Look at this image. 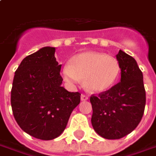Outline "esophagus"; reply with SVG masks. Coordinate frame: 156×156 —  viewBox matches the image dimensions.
Wrapping results in <instances>:
<instances>
[{
  "label": "esophagus",
  "mask_w": 156,
  "mask_h": 156,
  "mask_svg": "<svg viewBox=\"0 0 156 156\" xmlns=\"http://www.w3.org/2000/svg\"><path fill=\"white\" fill-rule=\"evenodd\" d=\"M88 99V97L87 95H84V94H82L81 95V100L82 101H87Z\"/></svg>",
  "instance_id": "esophagus-1"
}]
</instances>
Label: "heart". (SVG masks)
<instances>
[{
    "mask_svg": "<svg viewBox=\"0 0 156 156\" xmlns=\"http://www.w3.org/2000/svg\"><path fill=\"white\" fill-rule=\"evenodd\" d=\"M120 73L121 67L115 58L92 51L75 55L62 72L63 79L70 84L83 79L85 89L93 93H103L113 87Z\"/></svg>",
    "mask_w": 156,
    "mask_h": 156,
    "instance_id": "1",
    "label": "heart"
}]
</instances>
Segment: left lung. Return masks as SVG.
Masks as SVG:
<instances>
[{"label":"left lung","mask_w":156,"mask_h":156,"mask_svg":"<svg viewBox=\"0 0 156 156\" xmlns=\"http://www.w3.org/2000/svg\"><path fill=\"white\" fill-rule=\"evenodd\" d=\"M121 82L98 96L92 95V125L105 139H121L139 125L146 106L143 74L135 58L122 50L116 55Z\"/></svg>","instance_id":"obj_1"}]
</instances>
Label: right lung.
Here are the masks:
<instances>
[{
  "mask_svg": "<svg viewBox=\"0 0 156 156\" xmlns=\"http://www.w3.org/2000/svg\"><path fill=\"white\" fill-rule=\"evenodd\" d=\"M55 53L54 47H44L25 57L15 73L11 88L10 103L18 125L44 140L60 136L81 96L61 87V64Z\"/></svg>",
  "mask_w": 156,
  "mask_h": 156,
  "instance_id": "1",
  "label": "right lung"
}]
</instances>
